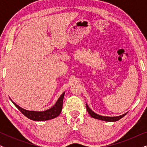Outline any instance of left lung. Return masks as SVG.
<instances>
[{"instance_id":"left-lung-1","label":"left lung","mask_w":147,"mask_h":147,"mask_svg":"<svg viewBox=\"0 0 147 147\" xmlns=\"http://www.w3.org/2000/svg\"><path fill=\"white\" fill-rule=\"evenodd\" d=\"M86 109H87V110H88V114H89L92 118H96V119H98V120H104V121H106V122H115V121H117V120H119L120 118L124 117V116H125L126 114H127V112H126V113L122 114V115H121V116H114V117H111V116H103L99 115V114H96L94 112L92 111V110L89 108V106H88L87 104H86Z\"/></svg>"}]
</instances>
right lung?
<instances>
[{
    "mask_svg": "<svg viewBox=\"0 0 147 147\" xmlns=\"http://www.w3.org/2000/svg\"><path fill=\"white\" fill-rule=\"evenodd\" d=\"M65 92H63V94L60 96L59 99L57 100V101L56 102L53 107H51L49 109L45 111H41V112H38V111H29V110H26L23 108H22L16 104L13 101V103L14 104L16 107L19 109L21 112L23 114H24L25 116H27L29 119L35 120V121H45V120H48L53 119L57 117L61 113V110H62V106H63V100Z\"/></svg>",
    "mask_w": 147,
    "mask_h": 147,
    "instance_id": "add662e5",
    "label": "right lung"
}]
</instances>
